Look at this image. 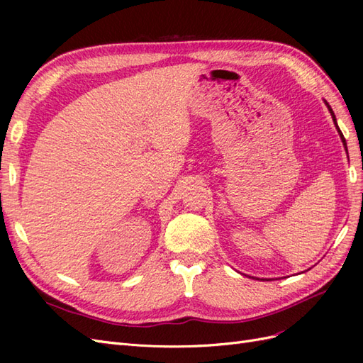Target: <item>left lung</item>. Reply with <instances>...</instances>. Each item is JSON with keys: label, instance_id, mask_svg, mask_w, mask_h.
<instances>
[{"label": "left lung", "instance_id": "left-lung-1", "mask_svg": "<svg viewBox=\"0 0 363 363\" xmlns=\"http://www.w3.org/2000/svg\"><path fill=\"white\" fill-rule=\"evenodd\" d=\"M327 104V107H328V111H330V113H332V118H333V123L336 124V116H335V113H333V111H332V107L328 106V103H325ZM336 127H337V124H336ZM337 131H339V135H340V139H342V142H344V145H345V148H347V144H345V138H344V135H342V131L339 130V127H337Z\"/></svg>", "mask_w": 363, "mask_h": 363}]
</instances>
